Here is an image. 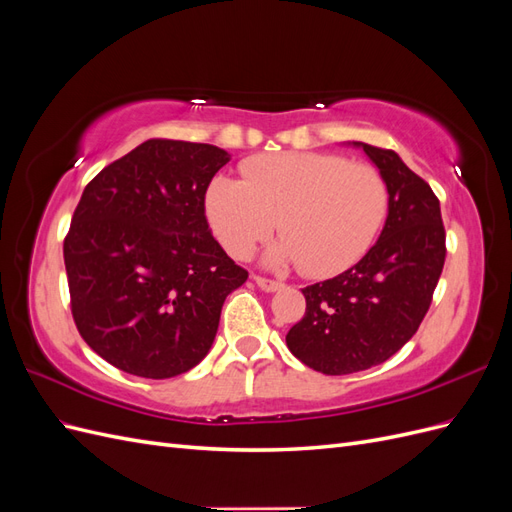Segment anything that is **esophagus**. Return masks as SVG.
<instances>
[{"label":"esophagus","instance_id":"1","mask_svg":"<svg viewBox=\"0 0 512 512\" xmlns=\"http://www.w3.org/2000/svg\"><path fill=\"white\" fill-rule=\"evenodd\" d=\"M254 282L258 284L260 290H265V292H275L284 286L282 282H275V280H271V277H262V275H254Z\"/></svg>","mask_w":512,"mask_h":512}]
</instances>
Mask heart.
Listing matches in <instances>:
<instances>
[{
	"label": "heart",
	"mask_w": 512,
	"mask_h": 512,
	"mask_svg": "<svg viewBox=\"0 0 512 512\" xmlns=\"http://www.w3.org/2000/svg\"><path fill=\"white\" fill-rule=\"evenodd\" d=\"M205 209L232 258H250L277 220L284 243L269 262H299L309 277H331L374 245L389 215V185L376 166L335 153H269L245 160L241 181L215 177Z\"/></svg>",
	"instance_id": "1"
}]
</instances>
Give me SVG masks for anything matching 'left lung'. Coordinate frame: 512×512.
<instances>
[{
  "label": "left lung",
  "instance_id": "left-lung-1",
  "mask_svg": "<svg viewBox=\"0 0 512 512\" xmlns=\"http://www.w3.org/2000/svg\"><path fill=\"white\" fill-rule=\"evenodd\" d=\"M389 185V215L376 245L348 271L303 288L305 316L286 335L301 363L327 376L363 371L418 331L446 258L440 200L395 151L367 143Z\"/></svg>",
  "mask_w": 512,
  "mask_h": 512
}]
</instances>
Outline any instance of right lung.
<instances>
[{
	"instance_id": "add662e5",
	"label": "right lung",
	"mask_w": 512,
	"mask_h": 512,
	"mask_svg": "<svg viewBox=\"0 0 512 512\" xmlns=\"http://www.w3.org/2000/svg\"><path fill=\"white\" fill-rule=\"evenodd\" d=\"M215 145L149 138L87 183L64 239L76 329L104 361L162 380L205 359L228 294L247 280L213 239Z\"/></svg>"
}]
</instances>
